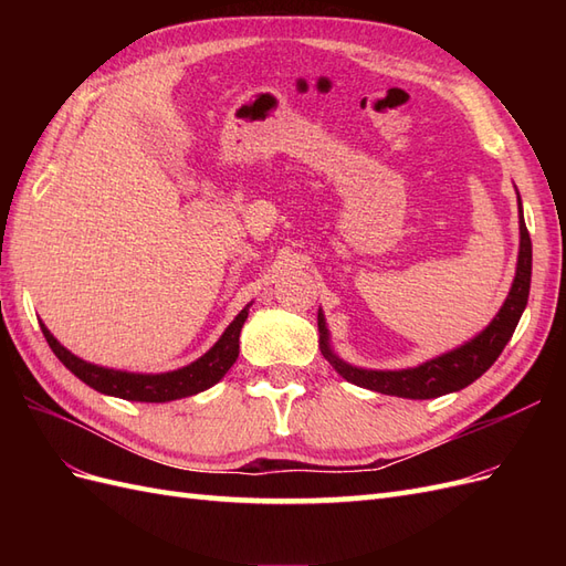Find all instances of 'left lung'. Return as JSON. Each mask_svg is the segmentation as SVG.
<instances>
[{
    "mask_svg": "<svg viewBox=\"0 0 566 566\" xmlns=\"http://www.w3.org/2000/svg\"><path fill=\"white\" fill-rule=\"evenodd\" d=\"M528 287H531V238L524 224L522 200H520V256H517L515 281H512V287L501 306V312L495 314V318L476 337H472L470 342H465V345H460L447 354L430 358V361H424L416 368L366 370V368H356V366H349L347 361H342V358L331 349L328 328H325L323 312H318L321 352L347 382H354L358 387H366L380 394H391V397L434 399V397H441V394L458 391L462 387L472 385L493 366V361L501 356L507 339L517 328L524 306L528 302Z\"/></svg>",
    "mask_w": 566,
    "mask_h": 566,
    "instance_id": "1",
    "label": "left lung"
}]
</instances>
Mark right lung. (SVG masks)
<instances>
[{
  "label": "right lung",
  "instance_id": "1",
  "mask_svg": "<svg viewBox=\"0 0 566 566\" xmlns=\"http://www.w3.org/2000/svg\"><path fill=\"white\" fill-rule=\"evenodd\" d=\"M250 306L252 304H248L245 310L231 321L224 335H221L214 342V347L208 354H202L198 361L188 364L179 370L158 373V375L113 370V368L82 361L80 356L67 352L61 342L46 331L44 323H40V325H42V333L49 342L51 352H54L59 356V361L73 375H77L84 385H90L92 389H96L101 394H108V397H117V399L165 403V401H175V399H184V397H193V394L210 389L212 385H217L221 378H224L227 370L235 364V358H238V337H241Z\"/></svg>",
  "mask_w": 566,
  "mask_h": 566
}]
</instances>
